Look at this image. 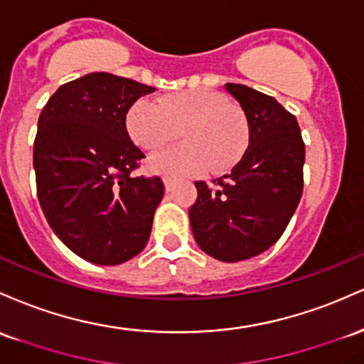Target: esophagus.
<instances>
[{"label": "esophagus", "instance_id": "34e87169", "mask_svg": "<svg viewBox=\"0 0 364 364\" xmlns=\"http://www.w3.org/2000/svg\"><path fill=\"white\" fill-rule=\"evenodd\" d=\"M163 183H165V189L166 191H171V189H173V186H175V178L163 177Z\"/></svg>", "mask_w": 364, "mask_h": 364}]
</instances>
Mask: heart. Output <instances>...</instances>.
Instances as JSON below:
<instances>
[{
  "instance_id": "heart-1",
  "label": "heart",
  "mask_w": 364,
  "mask_h": 364,
  "mask_svg": "<svg viewBox=\"0 0 364 364\" xmlns=\"http://www.w3.org/2000/svg\"><path fill=\"white\" fill-rule=\"evenodd\" d=\"M134 144L154 153L177 139L186 144L154 154L148 168L161 175H191L210 168L222 173L242 158L249 144L246 115L223 94L189 89L163 96L156 103L137 100L125 118Z\"/></svg>"
}]
</instances>
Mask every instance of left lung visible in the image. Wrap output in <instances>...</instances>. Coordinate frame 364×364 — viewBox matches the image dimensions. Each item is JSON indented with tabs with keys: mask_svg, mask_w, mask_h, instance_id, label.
<instances>
[{
	"mask_svg": "<svg viewBox=\"0 0 364 364\" xmlns=\"http://www.w3.org/2000/svg\"><path fill=\"white\" fill-rule=\"evenodd\" d=\"M247 118L249 146L228 175L196 182L189 218L198 246L235 263L272 247L303 196L304 142L296 117L275 97L244 84H225Z\"/></svg>",
	"mask_w": 364,
	"mask_h": 364,
	"instance_id": "1",
	"label": "left lung"
}]
</instances>
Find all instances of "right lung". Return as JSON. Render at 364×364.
Here are the masks:
<instances>
[{
  "instance_id": "1",
  "label": "right lung",
  "mask_w": 364,
  "mask_h": 364,
  "mask_svg": "<svg viewBox=\"0 0 364 364\" xmlns=\"http://www.w3.org/2000/svg\"><path fill=\"white\" fill-rule=\"evenodd\" d=\"M154 87L106 72L60 85L34 141L38 198L48 223L77 256L125 263L148 244L165 186L132 177L144 153L130 139L129 108Z\"/></svg>"
}]
</instances>
